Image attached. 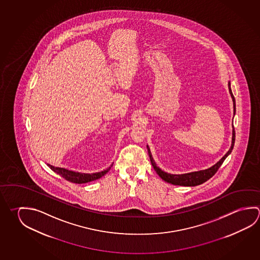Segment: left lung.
I'll list each match as a JSON object with an SVG mask.
<instances>
[{
    "instance_id": "left-lung-1",
    "label": "left lung",
    "mask_w": 260,
    "mask_h": 260,
    "mask_svg": "<svg viewBox=\"0 0 260 260\" xmlns=\"http://www.w3.org/2000/svg\"><path fill=\"white\" fill-rule=\"evenodd\" d=\"M228 88H229V93H230L231 98H232L234 115H235V113H236V100H235V96L233 95L232 90H231L230 81H228ZM235 140H236V132H235V128H234V125H233L232 144H231V147H230V149H229L228 152L224 154V156H223V158L210 168L202 170V171H197V172H192V173H183V174H171V173L164 172L161 169L159 168L155 164L154 159L152 158V155L150 153V148L148 145H147V149H148V153L150 156V162H151V165L153 166L155 172L158 173L159 177L164 180L165 182L172 183L174 185H181V186H196V185L204 183L207 180H209L212 176H214V173L217 172V170L220 168V166L223 164V160L226 159L228 155L232 152L233 148L235 145Z\"/></svg>"
}]
</instances>
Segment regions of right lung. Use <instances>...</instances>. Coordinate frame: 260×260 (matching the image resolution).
Returning <instances> with one entry per match:
<instances>
[{
	"instance_id": "add662e5",
	"label": "right lung",
	"mask_w": 260,
	"mask_h": 260,
	"mask_svg": "<svg viewBox=\"0 0 260 260\" xmlns=\"http://www.w3.org/2000/svg\"><path fill=\"white\" fill-rule=\"evenodd\" d=\"M47 165H48V167L52 171H54L55 173L59 174L61 177L64 178L67 181L74 182V183H86V182L98 180V179H100L102 176H104L106 173L110 171L111 166H112V164H111L109 168L106 169L104 171L99 172V173H84L74 172V171H70V170H68V169L55 167V166L50 165V164H47Z\"/></svg>"
}]
</instances>
